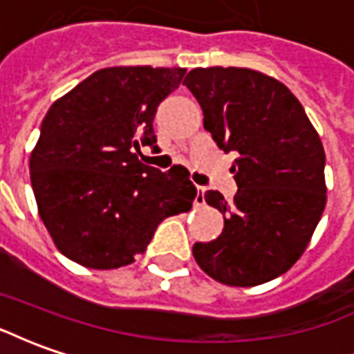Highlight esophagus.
Returning <instances> with one entry per match:
<instances>
[{"mask_svg": "<svg viewBox=\"0 0 354 354\" xmlns=\"http://www.w3.org/2000/svg\"><path fill=\"white\" fill-rule=\"evenodd\" d=\"M195 205L201 207V205H205V187H197V195H195Z\"/></svg>", "mask_w": 354, "mask_h": 354, "instance_id": "obj_1", "label": "esophagus"}]
</instances>
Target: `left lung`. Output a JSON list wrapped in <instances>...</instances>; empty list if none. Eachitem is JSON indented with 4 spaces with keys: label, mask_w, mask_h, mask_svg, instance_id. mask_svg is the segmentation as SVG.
Returning <instances> with one entry per match:
<instances>
[{
    "label": "left lung",
    "mask_w": 354,
    "mask_h": 354,
    "mask_svg": "<svg viewBox=\"0 0 354 354\" xmlns=\"http://www.w3.org/2000/svg\"><path fill=\"white\" fill-rule=\"evenodd\" d=\"M184 85L220 149L235 151L237 193L205 201L223 214V231L195 243L193 256L214 281L256 286L286 273L305 252L326 207L324 147L286 85L248 68H195Z\"/></svg>",
    "instance_id": "left-lung-1"
}]
</instances>
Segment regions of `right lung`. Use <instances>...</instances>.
<instances>
[{
	"mask_svg": "<svg viewBox=\"0 0 354 354\" xmlns=\"http://www.w3.org/2000/svg\"><path fill=\"white\" fill-rule=\"evenodd\" d=\"M185 68L115 66L88 75L47 111L30 155L37 210L66 258L91 269L129 266L157 225L187 212L197 195L189 172L140 161L157 147V106Z\"/></svg>",
	"mask_w": 354,
	"mask_h": 354,
	"instance_id": "add662e5",
	"label": "right lung"
}]
</instances>
